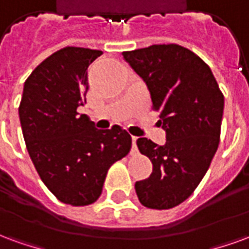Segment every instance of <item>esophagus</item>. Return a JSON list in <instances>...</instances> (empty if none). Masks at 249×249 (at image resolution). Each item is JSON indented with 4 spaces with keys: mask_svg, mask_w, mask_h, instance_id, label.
Listing matches in <instances>:
<instances>
[{
    "mask_svg": "<svg viewBox=\"0 0 249 249\" xmlns=\"http://www.w3.org/2000/svg\"><path fill=\"white\" fill-rule=\"evenodd\" d=\"M136 141H137V137H135V136H133V137H132V151L135 152L136 149H137V145H136Z\"/></svg>",
    "mask_w": 249,
    "mask_h": 249,
    "instance_id": "34e87169",
    "label": "esophagus"
}]
</instances>
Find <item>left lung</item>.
<instances>
[{
  "label": "left lung",
  "mask_w": 249,
  "mask_h": 249,
  "mask_svg": "<svg viewBox=\"0 0 249 249\" xmlns=\"http://www.w3.org/2000/svg\"><path fill=\"white\" fill-rule=\"evenodd\" d=\"M123 56L146 84L167 133L164 145L137 140L153 171L136 181V193L146 208H173L197 188L217 151L224 96L211 68L184 46L152 45Z\"/></svg>",
  "instance_id": "obj_1"
}]
</instances>
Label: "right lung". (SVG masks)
Wrapping results in <instances>:
<instances>
[{
    "instance_id": "add662e5",
    "label": "right lung",
    "mask_w": 249,
    "mask_h": 249,
    "mask_svg": "<svg viewBox=\"0 0 249 249\" xmlns=\"http://www.w3.org/2000/svg\"><path fill=\"white\" fill-rule=\"evenodd\" d=\"M101 51L66 46L25 81L18 114L26 149L48 189L74 207L94 203L112 164L130 151L132 137L119 125L97 129L77 108L87 103L88 66Z\"/></svg>"
}]
</instances>
